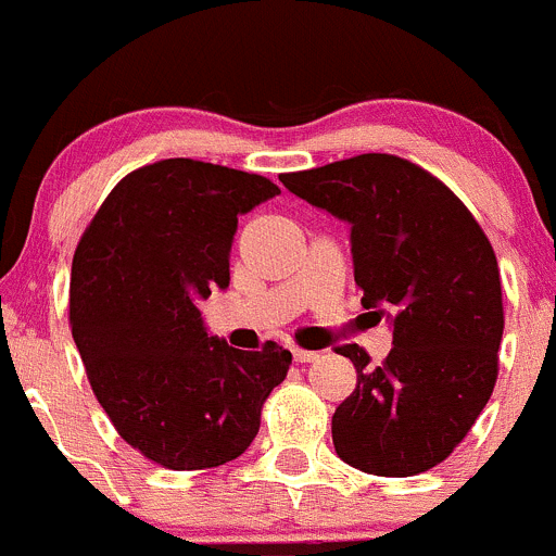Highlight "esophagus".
Wrapping results in <instances>:
<instances>
[{"label": "esophagus", "instance_id": "34e87169", "mask_svg": "<svg viewBox=\"0 0 556 556\" xmlns=\"http://www.w3.org/2000/svg\"><path fill=\"white\" fill-rule=\"evenodd\" d=\"M291 356H294V362H316L318 354L316 351H305V349H291Z\"/></svg>", "mask_w": 556, "mask_h": 556}]
</instances>
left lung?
<instances>
[{
    "instance_id": "obj_1",
    "label": "left lung",
    "mask_w": 556,
    "mask_h": 556,
    "mask_svg": "<svg viewBox=\"0 0 556 556\" xmlns=\"http://www.w3.org/2000/svg\"><path fill=\"white\" fill-rule=\"evenodd\" d=\"M280 184L349 224L362 305L392 327L381 367L359 345L338 349L356 389L332 416L334 452L372 476L430 470L463 443L497 381L503 294L486 235L441 180L389 153Z\"/></svg>"
}]
</instances>
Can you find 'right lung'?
Wrapping results in <instances>:
<instances>
[{
	"label": "right lung",
	"mask_w": 556,
	"mask_h": 556,
	"mask_svg": "<svg viewBox=\"0 0 556 556\" xmlns=\"http://www.w3.org/2000/svg\"><path fill=\"white\" fill-rule=\"evenodd\" d=\"M280 194L262 175L164 159L108 194L73 260L70 324L118 435L169 470L238 459L286 378L278 343L240 351L200 302L229 286L238 216Z\"/></svg>",
	"instance_id": "add662e5"
}]
</instances>
